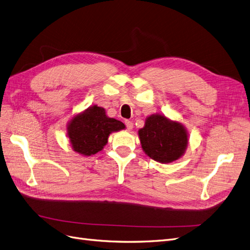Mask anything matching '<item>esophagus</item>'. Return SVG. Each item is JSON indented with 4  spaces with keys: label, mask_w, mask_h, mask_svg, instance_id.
Instances as JSON below:
<instances>
[{
    "label": "esophagus",
    "mask_w": 250,
    "mask_h": 250,
    "mask_svg": "<svg viewBox=\"0 0 250 250\" xmlns=\"http://www.w3.org/2000/svg\"><path fill=\"white\" fill-rule=\"evenodd\" d=\"M125 125H126V128H127V130H133V123L132 122H130V120H125Z\"/></svg>",
    "instance_id": "1"
}]
</instances>
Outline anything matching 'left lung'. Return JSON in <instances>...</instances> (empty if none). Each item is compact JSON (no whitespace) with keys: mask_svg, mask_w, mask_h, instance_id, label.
Returning <instances> with one entry per match:
<instances>
[{"mask_svg":"<svg viewBox=\"0 0 250 250\" xmlns=\"http://www.w3.org/2000/svg\"><path fill=\"white\" fill-rule=\"evenodd\" d=\"M138 134L144 152L162 164L181 158L188 144V132L183 125L161 114L147 117L145 125Z\"/></svg>","mask_w":250,"mask_h":250,"instance_id":"8db88e82","label":"left lung"}]
</instances>
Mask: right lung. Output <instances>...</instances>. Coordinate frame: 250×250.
Listing matches in <instances>:
<instances>
[{
	"label": "right lung",
	"mask_w": 250,
	"mask_h": 250,
	"mask_svg": "<svg viewBox=\"0 0 250 250\" xmlns=\"http://www.w3.org/2000/svg\"><path fill=\"white\" fill-rule=\"evenodd\" d=\"M125 127L122 122L108 117L104 108L95 105L74 116L68 124L67 132L73 150L89 156L104 148L111 133Z\"/></svg>",
	"instance_id": "right-lung-1"
}]
</instances>
